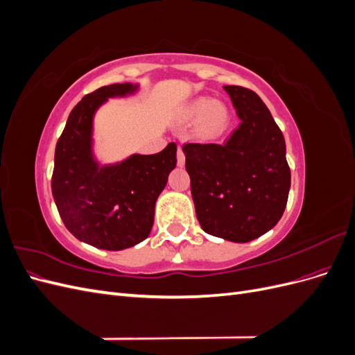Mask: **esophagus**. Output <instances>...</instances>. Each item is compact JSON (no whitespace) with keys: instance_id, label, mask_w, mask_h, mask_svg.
<instances>
[{"instance_id":"34e87169","label":"esophagus","mask_w":355,"mask_h":355,"mask_svg":"<svg viewBox=\"0 0 355 355\" xmlns=\"http://www.w3.org/2000/svg\"><path fill=\"white\" fill-rule=\"evenodd\" d=\"M185 164V154H184V149L182 146H178V166H184Z\"/></svg>"}]
</instances>
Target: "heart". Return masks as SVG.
<instances>
[{"instance_id": "obj_1", "label": "heart", "mask_w": 355, "mask_h": 355, "mask_svg": "<svg viewBox=\"0 0 355 355\" xmlns=\"http://www.w3.org/2000/svg\"><path fill=\"white\" fill-rule=\"evenodd\" d=\"M188 120H200L197 132L204 139H214L223 133L228 124V111L219 102L210 98H198L188 103L185 108Z\"/></svg>"}]
</instances>
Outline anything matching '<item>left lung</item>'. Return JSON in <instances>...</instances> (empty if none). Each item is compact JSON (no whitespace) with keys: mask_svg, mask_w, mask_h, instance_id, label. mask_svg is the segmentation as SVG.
<instances>
[{"mask_svg":"<svg viewBox=\"0 0 355 355\" xmlns=\"http://www.w3.org/2000/svg\"><path fill=\"white\" fill-rule=\"evenodd\" d=\"M240 118L219 144L184 145L191 194L201 228L214 237L247 243L282 219L290 189L286 142L254 92L223 85Z\"/></svg>","mask_w":355,"mask_h":355,"instance_id":"left-lung-1","label":"left lung"}]
</instances>
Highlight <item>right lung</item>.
I'll return each instance as SVG.
<instances>
[{"instance_id":"right-lung-1","label":"right lung","mask_w":355,"mask_h":355,"mask_svg":"<svg viewBox=\"0 0 355 355\" xmlns=\"http://www.w3.org/2000/svg\"><path fill=\"white\" fill-rule=\"evenodd\" d=\"M139 84H111L85 94L71 111L55 153L51 192L68 231L103 250L144 241L155 202L176 167V144L153 155L133 154L101 166L93 153V118L110 98L133 94Z\"/></svg>"}]
</instances>
